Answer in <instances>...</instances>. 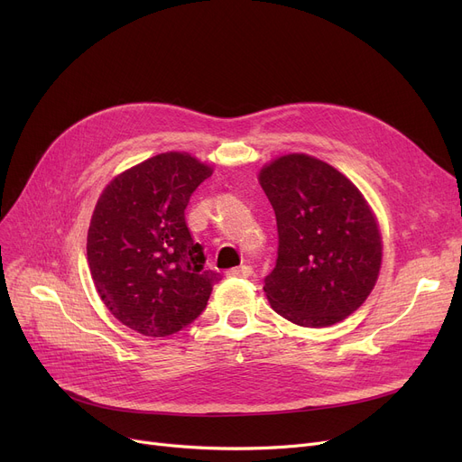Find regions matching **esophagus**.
I'll return each mask as SVG.
<instances>
[{
  "instance_id": "esophagus-1",
  "label": "esophagus",
  "mask_w": 462,
  "mask_h": 462,
  "mask_svg": "<svg viewBox=\"0 0 462 462\" xmlns=\"http://www.w3.org/2000/svg\"><path fill=\"white\" fill-rule=\"evenodd\" d=\"M228 277H251L253 275V268L251 265H239V268H234V270H230L228 273H226Z\"/></svg>"
}]
</instances>
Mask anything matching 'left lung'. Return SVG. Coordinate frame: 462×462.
Segmentation results:
<instances>
[{
	"instance_id": "left-lung-1",
	"label": "left lung",
	"mask_w": 462,
	"mask_h": 462,
	"mask_svg": "<svg viewBox=\"0 0 462 462\" xmlns=\"http://www.w3.org/2000/svg\"><path fill=\"white\" fill-rule=\"evenodd\" d=\"M258 181L279 230L265 298L282 319L303 328L345 320L365 303L382 268L373 208L343 172L307 153L263 164Z\"/></svg>"
}]
</instances>
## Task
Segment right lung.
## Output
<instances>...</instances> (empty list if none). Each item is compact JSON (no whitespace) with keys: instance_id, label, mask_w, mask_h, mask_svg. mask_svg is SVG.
<instances>
[{"instance_id":"right-lung-1","label":"right lung","mask_w":462,"mask_h":462,"mask_svg":"<svg viewBox=\"0 0 462 462\" xmlns=\"http://www.w3.org/2000/svg\"><path fill=\"white\" fill-rule=\"evenodd\" d=\"M211 174L213 168L190 153L166 152L103 189L88 230V263L97 294L124 326L166 337L206 309L218 275L204 270L185 208Z\"/></svg>"}]
</instances>
